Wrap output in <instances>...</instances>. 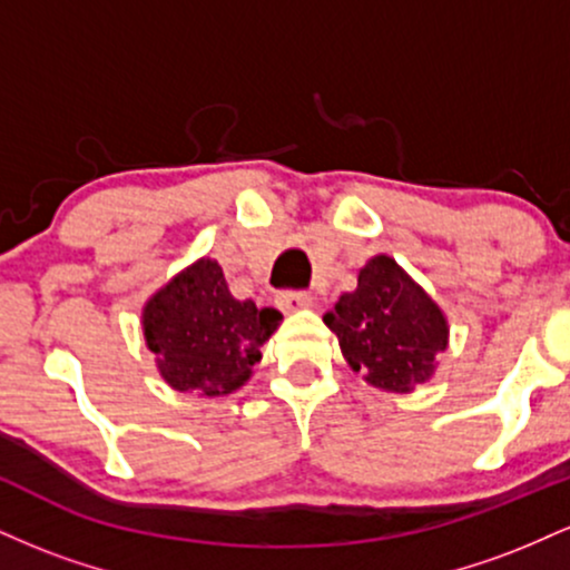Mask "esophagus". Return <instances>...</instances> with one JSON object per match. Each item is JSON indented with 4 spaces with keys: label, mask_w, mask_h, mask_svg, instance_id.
Instances as JSON below:
<instances>
[{
    "label": "esophagus",
    "mask_w": 570,
    "mask_h": 570,
    "mask_svg": "<svg viewBox=\"0 0 570 570\" xmlns=\"http://www.w3.org/2000/svg\"><path fill=\"white\" fill-rule=\"evenodd\" d=\"M313 305V297L307 292H281L278 294V307L284 313H297Z\"/></svg>",
    "instance_id": "obj_1"
}]
</instances>
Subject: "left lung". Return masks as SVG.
<instances>
[{
    "label": "left lung",
    "mask_w": 570,
    "mask_h": 570,
    "mask_svg": "<svg viewBox=\"0 0 570 570\" xmlns=\"http://www.w3.org/2000/svg\"><path fill=\"white\" fill-rule=\"evenodd\" d=\"M324 324L337 335L351 370L394 394H410L434 375L450 332L442 307L385 254L358 271L356 289L340 294Z\"/></svg>",
    "instance_id": "left-lung-1"
}]
</instances>
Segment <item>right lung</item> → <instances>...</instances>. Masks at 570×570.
<instances>
[{
	"label": "right lung",
	"mask_w": 570,
	"mask_h": 570,
	"mask_svg": "<svg viewBox=\"0 0 570 570\" xmlns=\"http://www.w3.org/2000/svg\"><path fill=\"white\" fill-rule=\"evenodd\" d=\"M281 318L276 307L235 299L217 259L203 257L147 299L141 330L171 389L225 396L252 377Z\"/></svg>",
	"instance_id": "add662e5"
}]
</instances>
